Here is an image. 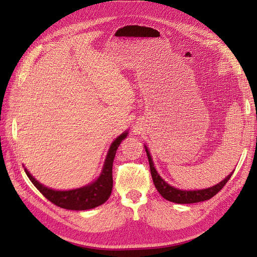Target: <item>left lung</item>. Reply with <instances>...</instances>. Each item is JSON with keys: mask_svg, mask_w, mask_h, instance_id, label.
Here are the masks:
<instances>
[{"mask_svg": "<svg viewBox=\"0 0 257 257\" xmlns=\"http://www.w3.org/2000/svg\"><path fill=\"white\" fill-rule=\"evenodd\" d=\"M145 149L147 152V156H148V160H149V166H150V171H151V177L152 180H154L155 187L158 190L163 198L166 200L174 202V203H179V204H189V203H196V202H202V201H206L213 198L221 189L224 187L226 182L230 180L231 176L233 172L221 181L220 183H217L216 185H213L211 188L203 189V190H192V191H187V190H180L172 187V185L168 184L165 180H163L159 173L157 172L156 168L154 166V161L151 159L150 152L147 148V146H145Z\"/></svg>", "mask_w": 257, "mask_h": 257, "instance_id": "left-lung-1", "label": "left lung"}]
</instances>
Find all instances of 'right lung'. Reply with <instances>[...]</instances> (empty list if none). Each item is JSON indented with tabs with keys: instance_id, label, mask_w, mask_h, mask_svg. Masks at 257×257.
Returning a JSON list of instances; mask_svg holds the SVG:
<instances>
[{
	"instance_id": "obj_1",
	"label": "right lung",
	"mask_w": 257,
	"mask_h": 257,
	"mask_svg": "<svg viewBox=\"0 0 257 257\" xmlns=\"http://www.w3.org/2000/svg\"><path fill=\"white\" fill-rule=\"evenodd\" d=\"M127 135L128 132H124L113 141L110 148H109L99 178L92 183L85 185V187L68 191L53 190L51 188L45 187V185H43L42 183L38 182L37 180H35V178H33V176L27 171L26 168L24 170L32 183L36 187V189L40 191L48 201H51L52 203L55 205L66 210L75 211L94 209V207L105 203L111 194L113 159L114 156H116V151L119 145L121 144V141L125 137H127Z\"/></svg>"
}]
</instances>
